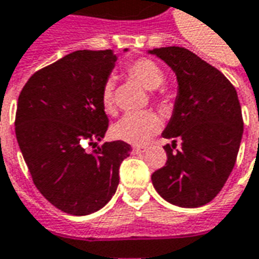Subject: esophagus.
<instances>
[{
    "instance_id": "obj_1",
    "label": "esophagus",
    "mask_w": 259,
    "mask_h": 259,
    "mask_svg": "<svg viewBox=\"0 0 259 259\" xmlns=\"http://www.w3.org/2000/svg\"><path fill=\"white\" fill-rule=\"evenodd\" d=\"M134 153L137 155H141V153H145L146 152V146H134Z\"/></svg>"
}]
</instances>
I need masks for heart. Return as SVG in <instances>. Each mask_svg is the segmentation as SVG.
I'll return each mask as SVG.
<instances>
[{"instance_id":"obj_1","label":"heart","mask_w":259,"mask_h":259,"mask_svg":"<svg viewBox=\"0 0 259 259\" xmlns=\"http://www.w3.org/2000/svg\"><path fill=\"white\" fill-rule=\"evenodd\" d=\"M128 75L138 82L146 91H156L163 85L164 75L160 67L152 60L141 58L133 62L126 68ZM102 104L104 111H114V85L111 80H107L102 91ZM160 128V121L157 115L150 111L130 113L125 114L113 128L114 135L128 144L144 145L155 135Z\"/></svg>"}]
</instances>
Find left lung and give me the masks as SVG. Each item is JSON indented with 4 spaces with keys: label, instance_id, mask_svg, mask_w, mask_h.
I'll return each instance as SVG.
<instances>
[{
    "label": "left lung",
    "instance_id": "obj_1",
    "mask_svg": "<svg viewBox=\"0 0 259 259\" xmlns=\"http://www.w3.org/2000/svg\"><path fill=\"white\" fill-rule=\"evenodd\" d=\"M173 69L177 96L162 133L166 166L152 174L159 195L181 208H199L213 199L229 179L243 137L237 92L225 75L183 47L148 50ZM182 148L174 151L175 142Z\"/></svg>",
    "mask_w": 259,
    "mask_h": 259
}]
</instances>
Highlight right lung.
Wrapping results in <instances>:
<instances>
[{
	"label": "right lung",
	"mask_w": 259,
	"mask_h": 259,
	"mask_svg": "<svg viewBox=\"0 0 259 259\" xmlns=\"http://www.w3.org/2000/svg\"><path fill=\"white\" fill-rule=\"evenodd\" d=\"M115 61L113 50L74 51L33 74L18 99L22 156L40 194L65 213L85 216L103 208L133 150L124 141L97 145L109 126L102 91ZM85 142L98 146L93 154Z\"/></svg>",
	"instance_id": "add662e5"
}]
</instances>
